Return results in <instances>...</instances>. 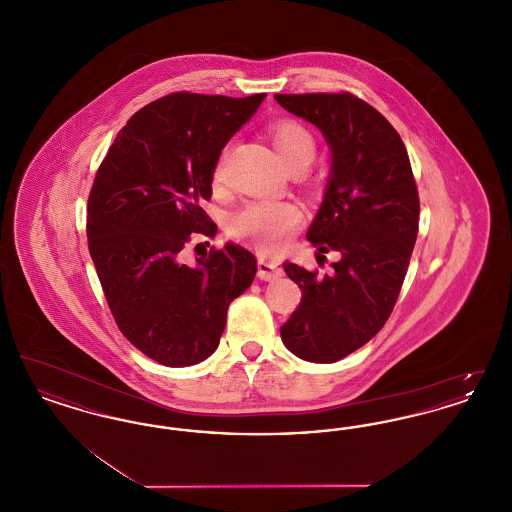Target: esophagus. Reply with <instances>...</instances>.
<instances>
[{
    "label": "esophagus",
    "mask_w": 512,
    "mask_h": 512,
    "mask_svg": "<svg viewBox=\"0 0 512 512\" xmlns=\"http://www.w3.org/2000/svg\"><path fill=\"white\" fill-rule=\"evenodd\" d=\"M282 274H284V270H282V267H280L276 261L267 259V257L259 259V278H261V280H276V278H280Z\"/></svg>",
    "instance_id": "obj_1"
}]
</instances>
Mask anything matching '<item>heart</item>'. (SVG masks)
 <instances>
[{
    "label": "heart",
    "instance_id": "b5f03b06",
    "mask_svg": "<svg viewBox=\"0 0 512 512\" xmlns=\"http://www.w3.org/2000/svg\"><path fill=\"white\" fill-rule=\"evenodd\" d=\"M272 146L282 157V161L293 169L301 171L317 155V140L313 132L293 119L274 121L268 128ZM224 176V159H220L215 169V180L220 182ZM301 209L297 203L288 199H255L245 203L228 222L232 236L247 240L259 249L274 251L286 242V238L301 222Z\"/></svg>",
    "mask_w": 512,
    "mask_h": 512
}]
</instances>
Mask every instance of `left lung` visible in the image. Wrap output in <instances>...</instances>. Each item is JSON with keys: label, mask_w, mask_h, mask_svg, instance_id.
I'll return each instance as SVG.
<instances>
[{"label": "left lung", "mask_w": 512, "mask_h": 512, "mask_svg": "<svg viewBox=\"0 0 512 512\" xmlns=\"http://www.w3.org/2000/svg\"><path fill=\"white\" fill-rule=\"evenodd\" d=\"M274 99L315 124L330 146V176L307 240L318 257L340 255L330 276L284 263L303 295L280 334L299 359L336 363L382 330L401 292L420 215L413 169L397 130L363 99L349 92Z\"/></svg>", "instance_id": "8db88e82"}]
</instances>
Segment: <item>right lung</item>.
<instances>
[{
    "mask_svg": "<svg viewBox=\"0 0 512 512\" xmlns=\"http://www.w3.org/2000/svg\"><path fill=\"white\" fill-rule=\"evenodd\" d=\"M265 94L249 98L176 92L122 126L88 197V247L124 338L165 366L205 361L226 326L228 305L251 286L257 261L236 244L182 263L192 236L213 238L201 209L220 151Z\"/></svg>",
    "mask_w": 512,
    "mask_h": 512,
    "instance_id": "right-lung-1",
    "label": "right lung"
}]
</instances>
